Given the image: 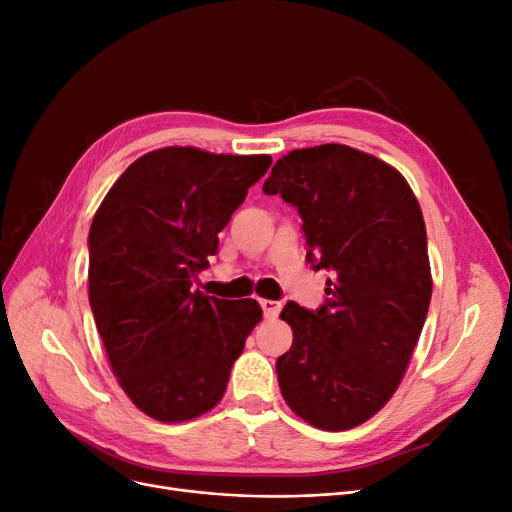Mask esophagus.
Wrapping results in <instances>:
<instances>
[{"instance_id": "34e87169", "label": "esophagus", "mask_w": 512, "mask_h": 512, "mask_svg": "<svg viewBox=\"0 0 512 512\" xmlns=\"http://www.w3.org/2000/svg\"><path fill=\"white\" fill-rule=\"evenodd\" d=\"M261 309L265 313V317H276L280 313V303L276 301H270V299H261Z\"/></svg>"}]
</instances>
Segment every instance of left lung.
Masks as SVG:
<instances>
[{
	"instance_id": "left-lung-1",
	"label": "left lung",
	"mask_w": 512,
	"mask_h": 512,
	"mask_svg": "<svg viewBox=\"0 0 512 512\" xmlns=\"http://www.w3.org/2000/svg\"><path fill=\"white\" fill-rule=\"evenodd\" d=\"M263 193L299 207L307 259L332 272L321 309L290 301L280 313L292 328L282 396L309 425L344 432L392 398L425 324L434 284L419 201L396 168L340 143L280 157Z\"/></svg>"
}]
</instances>
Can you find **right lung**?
Returning <instances> with one entry per match:
<instances>
[{"label":"right lung","mask_w":512,"mask_h":512,"mask_svg":"<svg viewBox=\"0 0 512 512\" xmlns=\"http://www.w3.org/2000/svg\"><path fill=\"white\" fill-rule=\"evenodd\" d=\"M270 155L164 147L103 197L89 232V301L120 388L151 419L191 421L222 400L263 311L191 290Z\"/></svg>","instance_id":"right-lung-1"}]
</instances>
